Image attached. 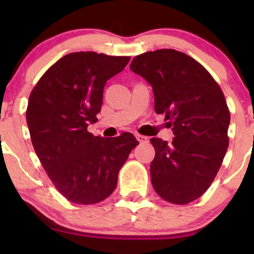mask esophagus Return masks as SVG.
<instances>
[{"mask_svg": "<svg viewBox=\"0 0 254 254\" xmlns=\"http://www.w3.org/2000/svg\"><path fill=\"white\" fill-rule=\"evenodd\" d=\"M136 138H137V141L139 142V143H147V142L149 141V138H148L147 136L138 135V133H137V135H136Z\"/></svg>", "mask_w": 254, "mask_h": 254, "instance_id": "esophagus-1", "label": "esophagus"}]
</instances>
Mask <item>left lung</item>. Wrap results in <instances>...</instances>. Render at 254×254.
<instances>
[{
	"label": "left lung",
	"mask_w": 254,
	"mask_h": 254,
	"mask_svg": "<svg viewBox=\"0 0 254 254\" xmlns=\"http://www.w3.org/2000/svg\"><path fill=\"white\" fill-rule=\"evenodd\" d=\"M130 69L153 87L155 112L165 115L174 133L172 143L150 139L154 190L170 203H190L214 182L229 144L222 89L202 64L172 49L138 55Z\"/></svg>",
	"instance_id": "left-lung-1"
}]
</instances>
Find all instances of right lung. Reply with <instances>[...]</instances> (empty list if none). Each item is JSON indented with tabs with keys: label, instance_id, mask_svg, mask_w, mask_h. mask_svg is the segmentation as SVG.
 I'll use <instances>...</instances> for the list:
<instances>
[{
	"label": "right lung",
	"instance_id": "1",
	"mask_svg": "<svg viewBox=\"0 0 254 254\" xmlns=\"http://www.w3.org/2000/svg\"><path fill=\"white\" fill-rule=\"evenodd\" d=\"M129 61V56L71 52L44 72L30 94L26 121L34 151L55 188L72 203L106 199L138 144L130 132L106 138L87 130L98 121L106 81Z\"/></svg>",
	"mask_w": 254,
	"mask_h": 254
}]
</instances>
